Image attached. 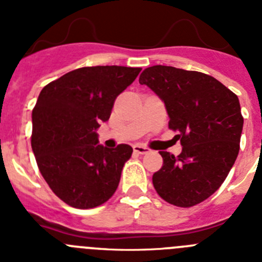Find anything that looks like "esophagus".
<instances>
[{"instance_id":"34e87169","label":"esophagus","mask_w":262,"mask_h":262,"mask_svg":"<svg viewBox=\"0 0 262 262\" xmlns=\"http://www.w3.org/2000/svg\"><path fill=\"white\" fill-rule=\"evenodd\" d=\"M134 152H136V154L139 155H147L151 152V149L147 147H144V145H140V144H135L134 145Z\"/></svg>"}]
</instances>
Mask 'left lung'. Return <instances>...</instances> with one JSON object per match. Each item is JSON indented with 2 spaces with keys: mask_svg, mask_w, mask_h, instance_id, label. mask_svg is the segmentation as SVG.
<instances>
[{
  "mask_svg": "<svg viewBox=\"0 0 262 262\" xmlns=\"http://www.w3.org/2000/svg\"><path fill=\"white\" fill-rule=\"evenodd\" d=\"M139 82L163 99L169 128L178 131L182 145L178 156L160 152L163 166L152 177L157 194L178 207L203 202L221 187L239 154V98L211 76L174 67H149Z\"/></svg>",
  "mask_w": 262,
  "mask_h": 262,
  "instance_id": "1",
  "label": "left lung"
}]
</instances>
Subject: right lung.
<instances>
[{
    "label": "right lung",
    "instance_id": "obj_1",
    "mask_svg": "<svg viewBox=\"0 0 262 262\" xmlns=\"http://www.w3.org/2000/svg\"><path fill=\"white\" fill-rule=\"evenodd\" d=\"M142 68L85 67L68 72L41 89L32 110L31 147L51 190L76 209H93L113 196L128 144L106 148L97 128L108 120L115 98Z\"/></svg>",
    "mask_w": 262,
    "mask_h": 262
}]
</instances>
